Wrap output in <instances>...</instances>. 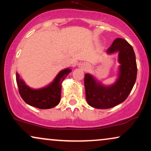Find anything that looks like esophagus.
Here are the masks:
<instances>
[{
	"mask_svg": "<svg viewBox=\"0 0 151 151\" xmlns=\"http://www.w3.org/2000/svg\"><path fill=\"white\" fill-rule=\"evenodd\" d=\"M80 68H81L82 70L86 71V70H87L89 68V64H88V63H86V62H84V63L81 64Z\"/></svg>",
	"mask_w": 151,
	"mask_h": 151,
	"instance_id": "34e87169",
	"label": "esophagus"
}]
</instances>
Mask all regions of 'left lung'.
Returning <instances> with one entry per match:
<instances>
[{
    "label": "left lung",
    "instance_id": "8db88e82",
    "mask_svg": "<svg viewBox=\"0 0 151 151\" xmlns=\"http://www.w3.org/2000/svg\"><path fill=\"white\" fill-rule=\"evenodd\" d=\"M108 55L118 53L119 65L118 77L113 84L103 85L90 74L84 75L86 99L93 108H112L126 99L131 93L137 76L136 55L132 46L122 38H116L106 50Z\"/></svg>",
    "mask_w": 151,
    "mask_h": 151
}]
</instances>
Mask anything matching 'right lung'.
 <instances>
[{
    "instance_id": "add662e5",
    "label": "right lung",
    "mask_w": 151,
    "mask_h": 151,
    "mask_svg": "<svg viewBox=\"0 0 151 151\" xmlns=\"http://www.w3.org/2000/svg\"><path fill=\"white\" fill-rule=\"evenodd\" d=\"M71 72L72 69L70 68L61 70L50 84L37 89L27 86L25 81L20 79L18 73H16V81L20 96L25 103L36 108H53L60 103L62 83Z\"/></svg>"
}]
</instances>
